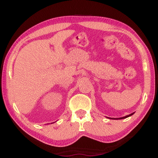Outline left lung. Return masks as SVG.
Instances as JSON below:
<instances>
[{
    "mask_svg": "<svg viewBox=\"0 0 158 158\" xmlns=\"http://www.w3.org/2000/svg\"><path fill=\"white\" fill-rule=\"evenodd\" d=\"M134 114V113H132V114H130V115H127V116H125V117H123V118H115V119H124V118H127V117H129V116H131L132 115H133Z\"/></svg>",
    "mask_w": 158,
    "mask_h": 158,
    "instance_id": "left-lung-1",
    "label": "left lung"
}]
</instances>
